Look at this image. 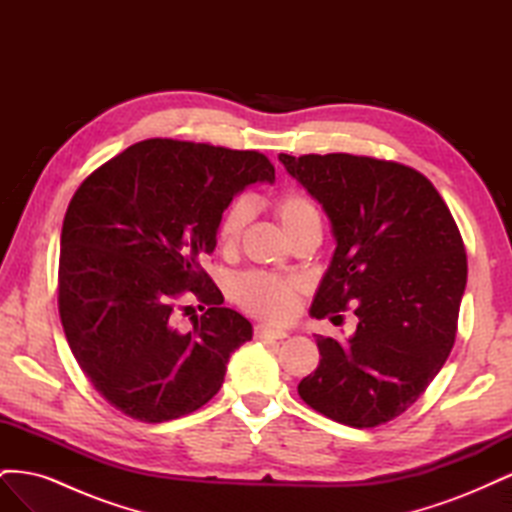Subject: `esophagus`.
Masks as SVG:
<instances>
[{
	"label": "esophagus",
	"instance_id": "1",
	"mask_svg": "<svg viewBox=\"0 0 512 512\" xmlns=\"http://www.w3.org/2000/svg\"><path fill=\"white\" fill-rule=\"evenodd\" d=\"M254 337L262 339V342H269V339H284V337H288V333L282 331V329L265 327V324H256V327H254Z\"/></svg>",
	"mask_w": 512,
	"mask_h": 512
}]
</instances>
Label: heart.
<instances>
[{"mask_svg": "<svg viewBox=\"0 0 512 512\" xmlns=\"http://www.w3.org/2000/svg\"><path fill=\"white\" fill-rule=\"evenodd\" d=\"M275 215L290 237H297L309 226H320L318 209L312 198L299 190H286L275 198ZM250 196H237L224 209L218 222V243L224 252H235L243 232L252 220ZM237 303L252 316L267 322H286L297 314L303 282L290 275H277L269 271H247L237 277L232 288Z\"/></svg>", "mask_w": 512, "mask_h": 512, "instance_id": "heart-1", "label": "heart"}]
</instances>
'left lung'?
<instances>
[{"mask_svg":"<svg viewBox=\"0 0 512 512\" xmlns=\"http://www.w3.org/2000/svg\"><path fill=\"white\" fill-rule=\"evenodd\" d=\"M280 160L327 211L337 241L309 312L354 305L359 318L346 344L316 337L322 359L299 395L337 423H389L453 350L468 282L461 232L433 183L406 164L352 153Z\"/></svg>","mask_w":512,"mask_h":512,"instance_id":"left-lung-1","label":"left lung"}]
</instances>
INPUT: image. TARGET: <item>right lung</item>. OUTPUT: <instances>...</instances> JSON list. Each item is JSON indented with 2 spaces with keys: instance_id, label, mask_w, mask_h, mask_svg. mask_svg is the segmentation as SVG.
<instances>
[{
  "instance_id": "obj_1",
  "label": "right lung",
  "mask_w": 512,
  "mask_h": 512,
  "mask_svg": "<svg viewBox=\"0 0 512 512\" xmlns=\"http://www.w3.org/2000/svg\"><path fill=\"white\" fill-rule=\"evenodd\" d=\"M273 179L260 151L149 138L74 192L61 228L59 316L76 363L113 408L164 423L220 391L252 324L222 307L203 260L235 194ZM185 298L204 312L192 330L178 327Z\"/></svg>"
}]
</instances>
